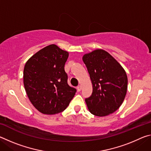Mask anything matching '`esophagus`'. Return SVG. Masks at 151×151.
<instances>
[{"label": "esophagus", "mask_w": 151, "mask_h": 151, "mask_svg": "<svg viewBox=\"0 0 151 151\" xmlns=\"http://www.w3.org/2000/svg\"><path fill=\"white\" fill-rule=\"evenodd\" d=\"M76 89H77V91L78 92H80L81 91V86H78L77 87H76Z\"/></svg>", "instance_id": "34e87169"}]
</instances>
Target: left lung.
I'll use <instances>...</instances> for the list:
<instances>
[{"instance_id": "8db88e82", "label": "left lung", "mask_w": 151, "mask_h": 151, "mask_svg": "<svg viewBox=\"0 0 151 151\" xmlns=\"http://www.w3.org/2000/svg\"><path fill=\"white\" fill-rule=\"evenodd\" d=\"M83 60L93 84V93L85 99L89 111L98 116L113 113L126 96V72L109 52L102 49L85 54Z\"/></svg>"}]
</instances>
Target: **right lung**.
<instances>
[{
  "instance_id": "add662e5",
  "label": "right lung",
  "mask_w": 151,
  "mask_h": 151,
  "mask_svg": "<svg viewBox=\"0 0 151 151\" xmlns=\"http://www.w3.org/2000/svg\"><path fill=\"white\" fill-rule=\"evenodd\" d=\"M68 57V52L50 45L38 51L25 64V91L33 106L43 114L63 112L75 96L76 90L68 85L64 68Z\"/></svg>"
}]
</instances>
